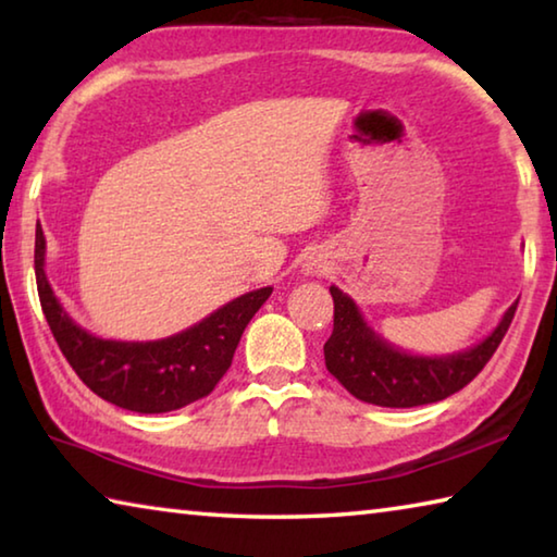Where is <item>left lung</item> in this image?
Segmentation results:
<instances>
[{
  "label": "left lung",
  "instance_id": "8db88e82",
  "mask_svg": "<svg viewBox=\"0 0 557 557\" xmlns=\"http://www.w3.org/2000/svg\"><path fill=\"white\" fill-rule=\"evenodd\" d=\"M334 297V332L324 344L329 373L363 403L381 408H418L437 403L465 388L482 373L488 358L502 344L516 305L508 307L502 322L482 344L451 356H412L373 332L363 322L356 301L338 287H329Z\"/></svg>",
  "mask_w": 557,
  "mask_h": 557
}]
</instances>
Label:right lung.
Returning <instances> with one entry per match:
<instances>
[{"instance_id": "1", "label": "right lung", "mask_w": 557, "mask_h": 557, "mask_svg": "<svg viewBox=\"0 0 557 557\" xmlns=\"http://www.w3.org/2000/svg\"><path fill=\"white\" fill-rule=\"evenodd\" d=\"M46 238L36 225L34 268L41 309L55 344L88 388L132 412H169L209 395L231 369L245 326L272 287L248 292L203 322L159 342H112L81 329L65 314L44 272Z\"/></svg>"}]
</instances>
